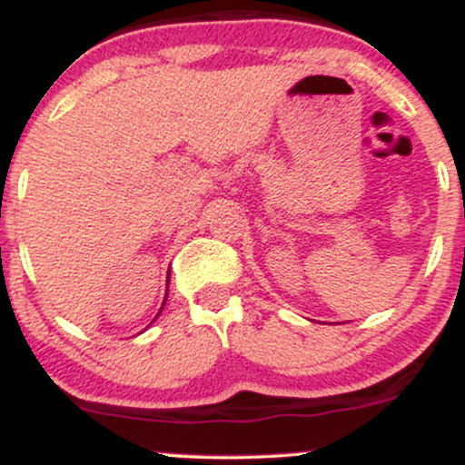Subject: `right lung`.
I'll use <instances>...</instances> for the list:
<instances>
[{"label": "right lung", "mask_w": 465, "mask_h": 465, "mask_svg": "<svg viewBox=\"0 0 465 465\" xmlns=\"http://www.w3.org/2000/svg\"><path fill=\"white\" fill-rule=\"evenodd\" d=\"M165 297H168V295H165ZM163 303H165V302H163ZM162 308H163V306H162ZM159 312H162V311H159Z\"/></svg>", "instance_id": "1"}]
</instances>
